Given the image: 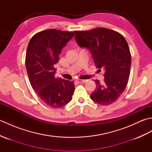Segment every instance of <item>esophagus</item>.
<instances>
[{"label": "esophagus", "instance_id": "obj_1", "mask_svg": "<svg viewBox=\"0 0 152 152\" xmlns=\"http://www.w3.org/2000/svg\"><path fill=\"white\" fill-rule=\"evenodd\" d=\"M86 81H87V80H80V79L76 80L77 82L80 83H86Z\"/></svg>", "mask_w": 152, "mask_h": 152}]
</instances>
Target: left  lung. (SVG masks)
I'll return each mask as SVG.
<instances>
[{
    "mask_svg": "<svg viewBox=\"0 0 152 152\" xmlns=\"http://www.w3.org/2000/svg\"><path fill=\"white\" fill-rule=\"evenodd\" d=\"M80 47L88 48L95 66L104 69V82L95 80L96 88L90 98L103 106L115 102L124 91L129 78L131 55L127 41L118 32L104 27L76 31Z\"/></svg>",
    "mask_w": 152,
    "mask_h": 152,
    "instance_id": "1",
    "label": "left lung"
}]
</instances>
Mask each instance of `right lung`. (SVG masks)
Returning a JSON list of instances; mask_svg holds the SVG:
<instances>
[{
  "mask_svg": "<svg viewBox=\"0 0 152 152\" xmlns=\"http://www.w3.org/2000/svg\"><path fill=\"white\" fill-rule=\"evenodd\" d=\"M73 32L48 29L35 34L27 46L25 64L32 88L45 104L53 108L67 104L75 89L74 82L56 78L61 50Z\"/></svg>",
  "mask_w": 152,
  "mask_h": 152,
  "instance_id": "right-lung-1",
  "label": "right lung"
}]
</instances>
